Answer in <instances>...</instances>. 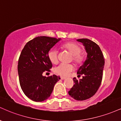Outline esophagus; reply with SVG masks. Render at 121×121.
I'll list each match as a JSON object with an SVG mask.
<instances>
[{
  "instance_id": "obj_1",
  "label": "esophagus",
  "mask_w": 121,
  "mask_h": 121,
  "mask_svg": "<svg viewBox=\"0 0 121 121\" xmlns=\"http://www.w3.org/2000/svg\"><path fill=\"white\" fill-rule=\"evenodd\" d=\"M60 79L61 80H64V79H66V78H65V77H60Z\"/></svg>"
}]
</instances>
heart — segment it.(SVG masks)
<instances>
[{
	"instance_id": "1",
	"label": "heart",
	"mask_w": 121,
	"mask_h": 121,
	"mask_svg": "<svg viewBox=\"0 0 121 121\" xmlns=\"http://www.w3.org/2000/svg\"><path fill=\"white\" fill-rule=\"evenodd\" d=\"M62 48L65 49L72 55V60L76 65L82 64L85 59L83 53H81V47L79 45L73 42H68L62 46ZM48 59L53 64L58 62V53L56 49H52L48 52ZM74 70V66L72 64H61L54 68V72L56 74L66 77Z\"/></svg>"
}]
</instances>
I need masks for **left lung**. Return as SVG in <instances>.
Returning a JSON list of instances; mask_svg holds the SVG:
<instances>
[{"label":"left lung","mask_w":121,"mask_h":121,"mask_svg":"<svg viewBox=\"0 0 121 121\" xmlns=\"http://www.w3.org/2000/svg\"><path fill=\"white\" fill-rule=\"evenodd\" d=\"M87 52V58L77 71L78 75H83L82 79L73 78L74 84L68 92L72 98L76 100H85L97 92L103 78L105 60L99 46L88 39H79Z\"/></svg>","instance_id":"left-lung-1"}]
</instances>
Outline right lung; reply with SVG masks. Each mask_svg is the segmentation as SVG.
<instances>
[{"instance_id":"right-lung-1","label":"right lung","mask_w":121,"mask_h":121,"mask_svg":"<svg viewBox=\"0 0 121 121\" xmlns=\"http://www.w3.org/2000/svg\"><path fill=\"white\" fill-rule=\"evenodd\" d=\"M60 40L38 37L27 42L22 50L18 62L19 81L25 95L33 101L41 102L47 99L60 79L55 74L43 75L45 71L50 72L52 66L48 56L49 50Z\"/></svg>"}]
</instances>
